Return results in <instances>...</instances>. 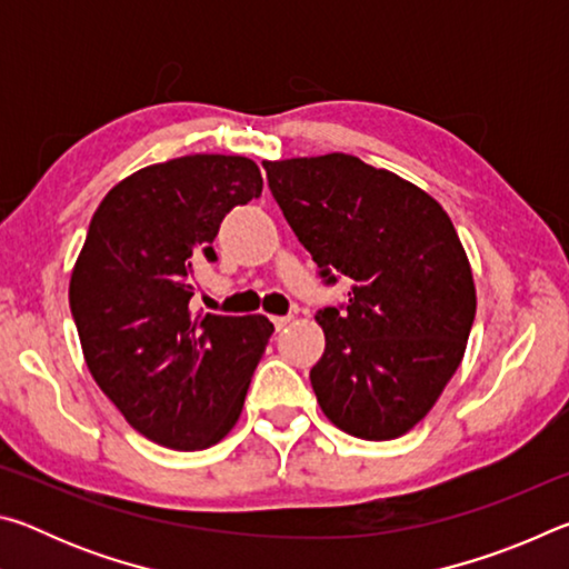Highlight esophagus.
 Here are the masks:
<instances>
[{"instance_id":"1","label":"esophagus","mask_w":569,"mask_h":569,"mask_svg":"<svg viewBox=\"0 0 569 569\" xmlns=\"http://www.w3.org/2000/svg\"><path fill=\"white\" fill-rule=\"evenodd\" d=\"M273 326H276V329H286V326L288 323H291L293 321V316H273Z\"/></svg>"}]
</instances>
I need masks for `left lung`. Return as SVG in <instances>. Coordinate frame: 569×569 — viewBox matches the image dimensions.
<instances>
[{"label":"left lung","instance_id":"obj_1","mask_svg":"<svg viewBox=\"0 0 569 569\" xmlns=\"http://www.w3.org/2000/svg\"><path fill=\"white\" fill-rule=\"evenodd\" d=\"M288 226L321 268L351 278L346 308L316 321L326 349L311 369L321 411L369 441L407 435L465 359L477 291L465 246L429 192L329 152L263 162Z\"/></svg>","mask_w":569,"mask_h":569}]
</instances>
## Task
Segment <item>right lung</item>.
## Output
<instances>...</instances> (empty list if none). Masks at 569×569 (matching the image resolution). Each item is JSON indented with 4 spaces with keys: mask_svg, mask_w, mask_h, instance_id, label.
<instances>
[{
    "mask_svg": "<svg viewBox=\"0 0 569 569\" xmlns=\"http://www.w3.org/2000/svg\"><path fill=\"white\" fill-rule=\"evenodd\" d=\"M243 156H186L120 180L90 220L70 278V308L98 387L134 431L196 451L243 411L273 333L266 316L192 313L196 268L216 261L230 208L261 196Z\"/></svg>",
    "mask_w": 569,
    "mask_h": 569,
    "instance_id": "obj_1",
    "label": "right lung"
}]
</instances>
